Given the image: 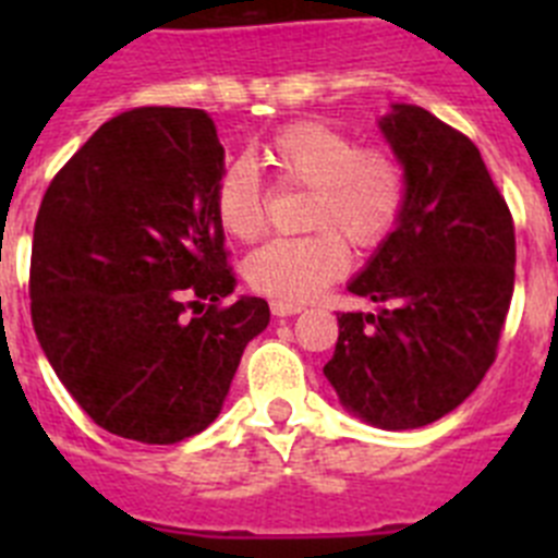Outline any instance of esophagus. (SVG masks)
Instances as JSON below:
<instances>
[{
  "label": "esophagus",
  "instance_id": "obj_1",
  "mask_svg": "<svg viewBox=\"0 0 558 558\" xmlns=\"http://www.w3.org/2000/svg\"><path fill=\"white\" fill-rule=\"evenodd\" d=\"M302 304H293V302H270V313L276 315V318H288V315H295V313H302Z\"/></svg>",
  "mask_w": 558,
  "mask_h": 558
}]
</instances>
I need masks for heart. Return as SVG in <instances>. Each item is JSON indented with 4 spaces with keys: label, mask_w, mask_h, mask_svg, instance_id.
Instances as JSON below:
<instances>
[{
    "label": "heart",
    "mask_w": 558,
    "mask_h": 558,
    "mask_svg": "<svg viewBox=\"0 0 558 558\" xmlns=\"http://www.w3.org/2000/svg\"><path fill=\"white\" fill-rule=\"evenodd\" d=\"M263 165L279 186H307L304 236L274 240L245 263L256 293L279 302H310L349 268L354 248H377L405 209V170L383 147H357L349 133L318 120L279 128L263 145ZM220 229L240 243L259 240L268 226V192L248 161H231L211 190Z\"/></svg>",
    "instance_id": "obj_1"
}]
</instances>
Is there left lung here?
I'll use <instances>...</instances> for the list:
<instances>
[{"instance_id": "1", "label": "left lung", "mask_w": 558, "mask_h": 558, "mask_svg": "<svg viewBox=\"0 0 558 558\" xmlns=\"http://www.w3.org/2000/svg\"><path fill=\"white\" fill-rule=\"evenodd\" d=\"M405 167V209L340 313L324 374L383 430L425 427L470 397L497 357L514 293V220L470 136L418 106L379 122Z\"/></svg>"}]
</instances>
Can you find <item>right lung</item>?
<instances>
[{
    "label": "right lung",
    "instance_id": "add662e5",
    "mask_svg": "<svg viewBox=\"0 0 558 558\" xmlns=\"http://www.w3.org/2000/svg\"><path fill=\"white\" fill-rule=\"evenodd\" d=\"M218 128L201 108L117 113L44 192L29 315L66 391L113 436L175 445L218 418L265 299L236 279L211 190Z\"/></svg>",
    "mask_w": 558,
    "mask_h": 558
}]
</instances>
